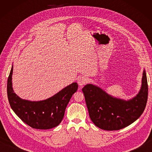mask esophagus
<instances>
[{"mask_svg":"<svg viewBox=\"0 0 152 152\" xmlns=\"http://www.w3.org/2000/svg\"><path fill=\"white\" fill-rule=\"evenodd\" d=\"M88 82V79L86 76H81L80 77L78 80V83L80 86H83V85L86 84Z\"/></svg>","mask_w":152,"mask_h":152,"instance_id":"1","label":"esophagus"}]
</instances>
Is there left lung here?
I'll use <instances>...</instances> for the list:
<instances>
[{
    "instance_id": "left-lung-1",
    "label": "left lung",
    "mask_w": 152,
    "mask_h": 152,
    "mask_svg": "<svg viewBox=\"0 0 152 152\" xmlns=\"http://www.w3.org/2000/svg\"><path fill=\"white\" fill-rule=\"evenodd\" d=\"M82 91L93 124L101 129L119 130L136 121L146 107L148 95L146 71L144 70L139 93L128 101L113 97L92 84L85 86Z\"/></svg>"
}]
</instances>
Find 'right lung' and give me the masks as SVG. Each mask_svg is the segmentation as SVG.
<instances>
[{
	"instance_id": "1",
	"label": "right lung",
	"mask_w": 152,
	"mask_h": 152,
	"mask_svg": "<svg viewBox=\"0 0 152 152\" xmlns=\"http://www.w3.org/2000/svg\"><path fill=\"white\" fill-rule=\"evenodd\" d=\"M12 67L7 82V94L10 105L15 114L25 124L37 129H50L62 121L67 104L78 89L76 82L71 83L51 97L40 101L21 99L12 88Z\"/></svg>"
}]
</instances>
